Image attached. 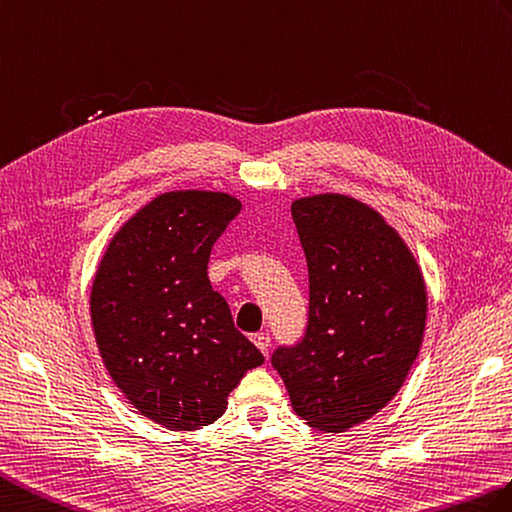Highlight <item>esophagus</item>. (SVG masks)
I'll return each mask as SVG.
<instances>
[{
  "instance_id": "1",
  "label": "esophagus",
  "mask_w": 512,
  "mask_h": 512,
  "mask_svg": "<svg viewBox=\"0 0 512 512\" xmlns=\"http://www.w3.org/2000/svg\"><path fill=\"white\" fill-rule=\"evenodd\" d=\"M252 342L258 346V350L263 352V355H267V350H269V333H256V335H252Z\"/></svg>"
}]
</instances>
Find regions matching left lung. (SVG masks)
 Here are the masks:
<instances>
[{
    "instance_id": "8db88e82",
    "label": "left lung",
    "mask_w": 512,
    "mask_h": 512,
    "mask_svg": "<svg viewBox=\"0 0 512 512\" xmlns=\"http://www.w3.org/2000/svg\"><path fill=\"white\" fill-rule=\"evenodd\" d=\"M309 267V326L271 363L298 416L326 434L361 425L401 390L423 344L427 287L379 210L339 192L293 199Z\"/></svg>"
}]
</instances>
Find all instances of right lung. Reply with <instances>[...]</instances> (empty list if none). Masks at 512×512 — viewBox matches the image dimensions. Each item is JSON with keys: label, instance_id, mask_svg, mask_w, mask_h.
<instances>
[{"label": "right lung", "instance_id": "1", "mask_svg": "<svg viewBox=\"0 0 512 512\" xmlns=\"http://www.w3.org/2000/svg\"><path fill=\"white\" fill-rule=\"evenodd\" d=\"M238 210L227 192H162L120 225L96 269L89 313L109 377L173 431L212 425L265 361L208 278L212 245Z\"/></svg>", "mask_w": 512, "mask_h": 512}]
</instances>
